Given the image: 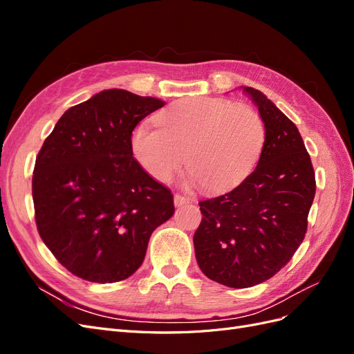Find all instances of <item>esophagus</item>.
Returning <instances> with one entry per match:
<instances>
[{
	"mask_svg": "<svg viewBox=\"0 0 354 354\" xmlns=\"http://www.w3.org/2000/svg\"><path fill=\"white\" fill-rule=\"evenodd\" d=\"M190 199L187 196H183V195H178L176 194L174 195V205L176 207H181V205H186V203H189Z\"/></svg>",
	"mask_w": 354,
	"mask_h": 354,
	"instance_id": "obj_1",
	"label": "esophagus"
}]
</instances>
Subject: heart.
<instances>
[{
	"label": "heart",
	"mask_w": 354,
	"mask_h": 354,
	"mask_svg": "<svg viewBox=\"0 0 354 354\" xmlns=\"http://www.w3.org/2000/svg\"><path fill=\"white\" fill-rule=\"evenodd\" d=\"M156 125L134 131L131 149L137 162L167 183L186 159L187 173L208 194L241 185L259 164L266 140L259 112L227 99L177 102L156 116Z\"/></svg>",
	"instance_id": "1"
}]
</instances>
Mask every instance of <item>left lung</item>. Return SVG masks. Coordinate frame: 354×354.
Returning <instances> with one entry per match:
<instances>
[{"label": "left lung", "instance_id": "1", "mask_svg": "<svg viewBox=\"0 0 354 354\" xmlns=\"http://www.w3.org/2000/svg\"><path fill=\"white\" fill-rule=\"evenodd\" d=\"M243 91L266 127L260 160L229 194L199 202L202 220L194 236L202 273L230 288L259 285L292 259L316 192L312 159L295 124L261 91Z\"/></svg>", "mask_w": 354, "mask_h": 354}]
</instances>
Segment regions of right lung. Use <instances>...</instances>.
Wrapping results in <instances>:
<instances>
[{
	"mask_svg": "<svg viewBox=\"0 0 354 354\" xmlns=\"http://www.w3.org/2000/svg\"><path fill=\"white\" fill-rule=\"evenodd\" d=\"M165 103L112 88L72 106L46 138L32 177L38 233L84 281L113 283L142 266L152 232L173 217L168 187L133 156V130Z\"/></svg>",
	"mask_w": 354,
	"mask_h": 354,
	"instance_id": "1",
	"label": "right lung"
}]
</instances>
